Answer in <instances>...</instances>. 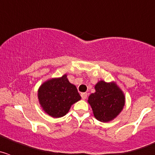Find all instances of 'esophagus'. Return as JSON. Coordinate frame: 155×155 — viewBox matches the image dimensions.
Here are the masks:
<instances>
[{
	"label": "esophagus",
	"mask_w": 155,
	"mask_h": 155,
	"mask_svg": "<svg viewBox=\"0 0 155 155\" xmlns=\"http://www.w3.org/2000/svg\"><path fill=\"white\" fill-rule=\"evenodd\" d=\"M81 98H82V99H85L86 98H87V93H85V92H84V93H81Z\"/></svg>",
	"instance_id": "34e87169"
}]
</instances>
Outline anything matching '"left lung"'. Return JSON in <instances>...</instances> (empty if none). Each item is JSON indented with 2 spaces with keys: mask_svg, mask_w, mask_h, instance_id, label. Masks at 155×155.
<instances>
[{
  "mask_svg": "<svg viewBox=\"0 0 155 155\" xmlns=\"http://www.w3.org/2000/svg\"><path fill=\"white\" fill-rule=\"evenodd\" d=\"M94 90L87 99L94 116L103 123L112 121L124 109L126 102L124 91L115 81L105 82L102 80L97 82Z\"/></svg>",
  "mask_w": 155,
  "mask_h": 155,
  "instance_id": "left-lung-1",
  "label": "left lung"
}]
</instances>
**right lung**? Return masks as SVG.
Wrapping results in <instances>:
<instances>
[{
    "instance_id": "1",
    "label": "right lung",
    "mask_w": 155,
    "mask_h": 155,
    "mask_svg": "<svg viewBox=\"0 0 155 155\" xmlns=\"http://www.w3.org/2000/svg\"><path fill=\"white\" fill-rule=\"evenodd\" d=\"M81 98L76 86L69 81L66 74L61 78L48 79L38 89V99L41 108L53 118L65 116L71 105Z\"/></svg>"
}]
</instances>
